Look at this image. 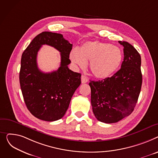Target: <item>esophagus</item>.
<instances>
[{"instance_id": "esophagus-1", "label": "esophagus", "mask_w": 158, "mask_h": 158, "mask_svg": "<svg viewBox=\"0 0 158 158\" xmlns=\"http://www.w3.org/2000/svg\"><path fill=\"white\" fill-rule=\"evenodd\" d=\"M87 81H88V78L85 75H82L81 76V83H85Z\"/></svg>"}]
</instances>
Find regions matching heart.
<instances>
[{
	"instance_id": "b5f03b06",
	"label": "heart",
	"mask_w": 158,
	"mask_h": 158,
	"mask_svg": "<svg viewBox=\"0 0 158 158\" xmlns=\"http://www.w3.org/2000/svg\"><path fill=\"white\" fill-rule=\"evenodd\" d=\"M71 61L80 68H85L90 61V69L96 78L105 79L112 76L119 68L123 59L120 48L110 43L91 41L85 43L78 50L70 53Z\"/></svg>"
}]
</instances>
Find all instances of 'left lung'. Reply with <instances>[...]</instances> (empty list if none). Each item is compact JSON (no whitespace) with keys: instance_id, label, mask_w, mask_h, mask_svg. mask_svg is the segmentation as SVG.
<instances>
[{"instance_id":"8db88e82","label":"left lung","mask_w":158,"mask_h":158,"mask_svg":"<svg viewBox=\"0 0 158 158\" xmlns=\"http://www.w3.org/2000/svg\"><path fill=\"white\" fill-rule=\"evenodd\" d=\"M118 43L124 46L121 68L112 77L89 83L93 113L99 121L107 124L132 113L142 83L140 55L129 43Z\"/></svg>"}]
</instances>
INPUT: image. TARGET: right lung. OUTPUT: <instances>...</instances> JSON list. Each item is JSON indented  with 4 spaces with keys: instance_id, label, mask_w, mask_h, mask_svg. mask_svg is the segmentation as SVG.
I'll list each match as a JSON object with an SVG mask.
<instances>
[{
    "instance_id": "right-lung-1",
    "label": "right lung",
    "mask_w": 158,
    "mask_h": 158,
    "mask_svg": "<svg viewBox=\"0 0 158 158\" xmlns=\"http://www.w3.org/2000/svg\"><path fill=\"white\" fill-rule=\"evenodd\" d=\"M43 44L61 52V66L57 71L45 73L36 64V55ZM73 44L60 34L43 32L33 39L21 59L20 83L23 99L29 112L45 121H55L64 115L71 98L81 84V74L69 69Z\"/></svg>"
}]
</instances>
